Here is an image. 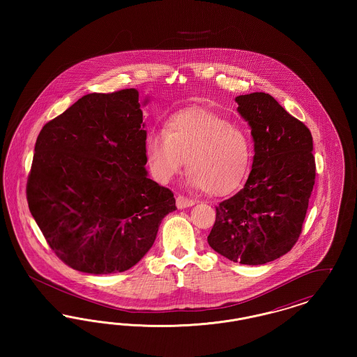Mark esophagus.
<instances>
[{
  "label": "esophagus",
  "instance_id": "esophagus-1",
  "mask_svg": "<svg viewBox=\"0 0 357 357\" xmlns=\"http://www.w3.org/2000/svg\"><path fill=\"white\" fill-rule=\"evenodd\" d=\"M194 204H195V201L188 199V198L183 197V195H179V197L176 198V207H178V208H186V207H191V206H194Z\"/></svg>",
  "mask_w": 357,
  "mask_h": 357
}]
</instances>
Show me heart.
<instances>
[{"label": "heart", "mask_w": 357, "mask_h": 357, "mask_svg": "<svg viewBox=\"0 0 357 357\" xmlns=\"http://www.w3.org/2000/svg\"><path fill=\"white\" fill-rule=\"evenodd\" d=\"M147 165L153 179L169 183L186 165L188 185L223 197L242 185L253 162L246 130L204 108L174 114L165 130L146 136Z\"/></svg>", "instance_id": "b5f03b06"}]
</instances>
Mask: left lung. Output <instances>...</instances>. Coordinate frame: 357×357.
<instances>
[{
	"instance_id": "left-lung-1",
	"label": "left lung",
	"mask_w": 357,
	"mask_h": 357,
	"mask_svg": "<svg viewBox=\"0 0 357 357\" xmlns=\"http://www.w3.org/2000/svg\"><path fill=\"white\" fill-rule=\"evenodd\" d=\"M238 114L255 140L249 178L218 204L207 242L242 265H264L287 255L301 234L316 165L309 128L265 92L239 95Z\"/></svg>"
}]
</instances>
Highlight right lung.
Masks as SVG:
<instances>
[{
	"label": "right lung",
	"mask_w": 357,
	"mask_h": 357,
	"mask_svg": "<svg viewBox=\"0 0 357 357\" xmlns=\"http://www.w3.org/2000/svg\"><path fill=\"white\" fill-rule=\"evenodd\" d=\"M140 108L135 88L88 93L37 136L29 210L52 250L75 271H128L176 210L174 194L146 170Z\"/></svg>",
	"instance_id": "right-lung-1"
}]
</instances>
